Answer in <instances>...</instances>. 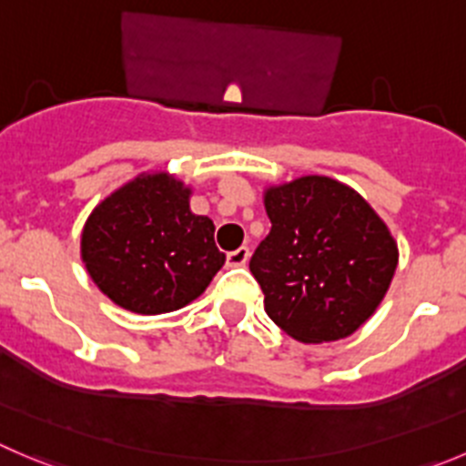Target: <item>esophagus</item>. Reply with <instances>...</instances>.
<instances>
[{"mask_svg": "<svg viewBox=\"0 0 466 466\" xmlns=\"http://www.w3.org/2000/svg\"><path fill=\"white\" fill-rule=\"evenodd\" d=\"M249 247H238L236 251H228V254H226V260H228V265H233V268H242V265L249 260Z\"/></svg>", "mask_w": 466, "mask_h": 466, "instance_id": "34e87169", "label": "esophagus"}]
</instances>
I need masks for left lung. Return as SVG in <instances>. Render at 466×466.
Masks as SVG:
<instances>
[{"mask_svg":"<svg viewBox=\"0 0 466 466\" xmlns=\"http://www.w3.org/2000/svg\"><path fill=\"white\" fill-rule=\"evenodd\" d=\"M272 228L249 260L274 325L299 343L354 334L380 307L398 245L361 194L327 176L265 189Z\"/></svg>","mask_w":466,"mask_h":466,"instance_id":"8db88e82","label":"left lung"}]
</instances>
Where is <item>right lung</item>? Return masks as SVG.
<instances>
[{"label": "right lung", "instance_id": "add662e5", "mask_svg": "<svg viewBox=\"0 0 466 466\" xmlns=\"http://www.w3.org/2000/svg\"><path fill=\"white\" fill-rule=\"evenodd\" d=\"M192 189L164 171L141 174L97 203L82 230V260L100 290L132 313L194 302L224 265L215 224L189 210Z\"/></svg>", "mask_w": 466, "mask_h": 466}]
</instances>
